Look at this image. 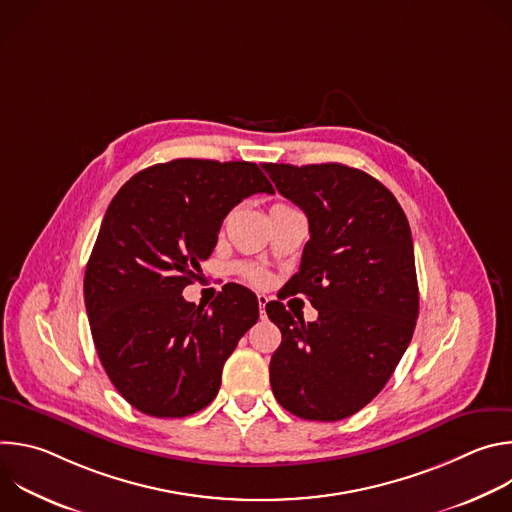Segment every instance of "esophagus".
<instances>
[{
  "label": "esophagus",
  "instance_id": "esophagus-1",
  "mask_svg": "<svg viewBox=\"0 0 512 512\" xmlns=\"http://www.w3.org/2000/svg\"><path fill=\"white\" fill-rule=\"evenodd\" d=\"M257 302H259V316H261V318H265V304L269 302V300H267V296L259 294V296H257Z\"/></svg>",
  "mask_w": 512,
  "mask_h": 512
}]
</instances>
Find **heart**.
<instances>
[{
  "mask_svg": "<svg viewBox=\"0 0 512 512\" xmlns=\"http://www.w3.org/2000/svg\"><path fill=\"white\" fill-rule=\"evenodd\" d=\"M241 273L253 281V283H265L267 281V273L261 269V267H255V265H243L241 267Z\"/></svg>",
  "mask_w": 512,
  "mask_h": 512,
  "instance_id": "1",
  "label": "heart"
}]
</instances>
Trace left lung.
Returning <instances> with one entry per match:
<instances>
[{"label":"left lung","mask_w":512,"mask_h":512,"mask_svg":"<svg viewBox=\"0 0 512 512\" xmlns=\"http://www.w3.org/2000/svg\"><path fill=\"white\" fill-rule=\"evenodd\" d=\"M277 192L310 225L287 294L318 310L304 322L281 302L265 312L281 330L269 362L275 399L310 421H338L371 403L407 350L419 312L413 239L397 198L342 164H263Z\"/></svg>","instance_id":"8db88e82"}]
</instances>
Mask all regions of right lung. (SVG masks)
Here are the masks:
<instances>
[{
	"label": "right lung",
	"instance_id": "obj_1",
	"mask_svg": "<svg viewBox=\"0 0 512 512\" xmlns=\"http://www.w3.org/2000/svg\"><path fill=\"white\" fill-rule=\"evenodd\" d=\"M257 192L273 186L253 162L182 158L141 170L111 200L85 271V306L107 377L141 413L204 409L259 320L257 296L239 283L208 310L182 298L225 216Z\"/></svg>",
	"mask_w": 512,
	"mask_h": 512
}]
</instances>
